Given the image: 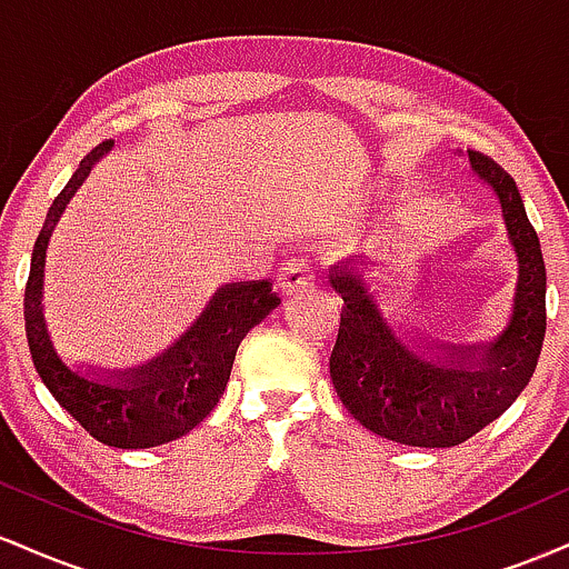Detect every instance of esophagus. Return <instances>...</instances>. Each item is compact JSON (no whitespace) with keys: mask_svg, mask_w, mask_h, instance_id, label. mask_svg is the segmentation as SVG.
<instances>
[{"mask_svg":"<svg viewBox=\"0 0 569 569\" xmlns=\"http://www.w3.org/2000/svg\"><path fill=\"white\" fill-rule=\"evenodd\" d=\"M278 286L283 293H299L312 286V267L305 257L286 259L278 272Z\"/></svg>","mask_w":569,"mask_h":569,"instance_id":"1","label":"esophagus"}]
</instances>
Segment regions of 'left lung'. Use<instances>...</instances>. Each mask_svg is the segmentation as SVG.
Instances as JSON below:
<instances>
[{
  "label": "left lung",
  "mask_w": 569,
  "mask_h": 569,
  "mask_svg": "<svg viewBox=\"0 0 569 569\" xmlns=\"http://www.w3.org/2000/svg\"><path fill=\"white\" fill-rule=\"evenodd\" d=\"M473 171L498 192L508 234L519 257L511 326L489 348H455L449 356L476 369H439L401 345L382 321L352 262L335 264L331 286L342 293L339 335L329 358L331 382L345 409L371 433L409 447H457L498 420L538 367L546 337V264L519 187L487 154L468 149ZM358 264V262H356ZM447 350V348H443Z\"/></svg>",
  "instance_id": "8db88e82"
}]
</instances>
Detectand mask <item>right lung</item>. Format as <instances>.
I'll list each match as a JSON object with an SVG mask.
<instances>
[{"mask_svg":"<svg viewBox=\"0 0 569 569\" xmlns=\"http://www.w3.org/2000/svg\"><path fill=\"white\" fill-rule=\"evenodd\" d=\"M109 149L112 141H101L84 154L44 217L23 293L26 339L42 382L96 441L117 449H149L181 439L211 415L230 382L238 345L253 326L276 310L280 299L270 280L227 286L213 297L200 321L176 342V348L147 367L128 371L126 385H103L63 367L44 331L39 307L44 248L69 198L88 179L93 162Z\"/></svg>","mask_w":569,"mask_h":569,"instance_id":"right-lung-1","label":"right lung"}]
</instances>
